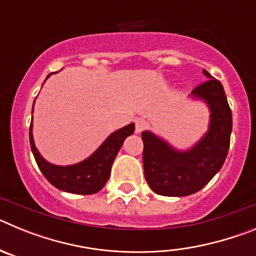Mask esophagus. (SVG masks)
<instances>
[{
  "instance_id": "obj_1",
  "label": "esophagus",
  "mask_w": 256,
  "mask_h": 256,
  "mask_svg": "<svg viewBox=\"0 0 256 256\" xmlns=\"http://www.w3.org/2000/svg\"><path fill=\"white\" fill-rule=\"evenodd\" d=\"M136 133H141L142 130H144L148 128V122L142 119V118H138V119H136Z\"/></svg>"
}]
</instances>
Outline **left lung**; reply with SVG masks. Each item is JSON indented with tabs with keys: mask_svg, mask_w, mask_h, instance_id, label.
Instances as JSON below:
<instances>
[{
	"mask_svg": "<svg viewBox=\"0 0 256 256\" xmlns=\"http://www.w3.org/2000/svg\"><path fill=\"white\" fill-rule=\"evenodd\" d=\"M208 80L194 88L192 97L210 108L206 134L188 151H177L151 132H142L144 178L158 195L188 196L208 184L224 164L232 132V112L223 86L206 70Z\"/></svg>",
	"mask_w": 256,
	"mask_h": 256,
	"instance_id": "obj_1",
	"label": "left lung"
}]
</instances>
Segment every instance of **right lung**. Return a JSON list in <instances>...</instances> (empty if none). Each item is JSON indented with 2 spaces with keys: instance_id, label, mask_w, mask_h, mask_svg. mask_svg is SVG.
Here are the masks:
<instances>
[{
  "instance_id": "obj_1",
  "label": "right lung",
  "mask_w": 256,
  "mask_h": 256,
  "mask_svg": "<svg viewBox=\"0 0 256 256\" xmlns=\"http://www.w3.org/2000/svg\"><path fill=\"white\" fill-rule=\"evenodd\" d=\"M134 132V124L130 123L108 136V140L88 159L68 166L50 164L38 152L29 128V141L38 168L52 186L61 191L79 195H92L100 191L110 177V170L115 156L120 150L124 140Z\"/></svg>"
}]
</instances>
